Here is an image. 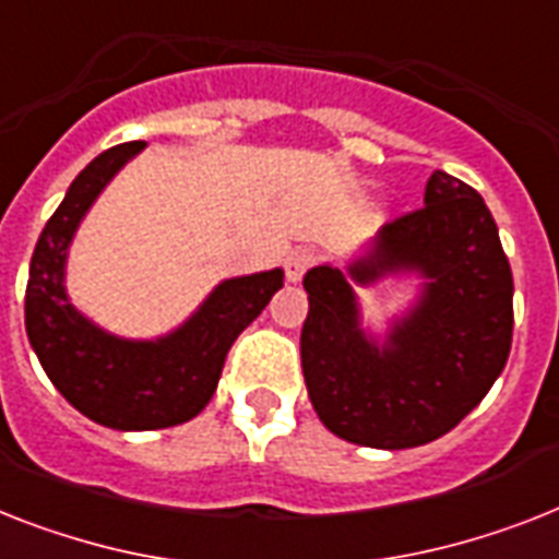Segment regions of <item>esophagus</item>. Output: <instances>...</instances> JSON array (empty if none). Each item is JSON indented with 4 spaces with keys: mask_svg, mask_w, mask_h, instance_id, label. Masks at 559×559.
<instances>
[{
    "mask_svg": "<svg viewBox=\"0 0 559 559\" xmlns=\"http://www.w3.org/2000/svg\"><path fill=\"white\" fill-rule=\"evenodd\" d=\"M312 261H316V252H312V249H295L293 255L287 258V278L293 281V284H298V281L304 278V272L312 266Z\"/></svg>",
    "mask_w": 559,
    "mask_h": 559,
    "instance_id": "esophagus-1",
    "label": "esophagus"
}]
</instances>
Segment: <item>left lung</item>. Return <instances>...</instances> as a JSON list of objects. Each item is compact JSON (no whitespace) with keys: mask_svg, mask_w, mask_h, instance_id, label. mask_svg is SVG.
<instances>
[{"mask_svg":"<svg viewBox=\"0 0 559 559\" xmlns=\"http://www.w3.org/2000/svg\"><path fill=\"white\" fill-rule=\"evenodd\" d=\"M390 274L419 277L420 293L373 334L355 289ZM304 289L307 393L324 428L353 444L402 451L444 437L511 353L514 278L500 233L483 198L444 171L428 177L425 206L384 224L344 270L312 266Z\"/></svg>","mask_w":559,"mask_h":559,"instance_id":"left-lung-1","label":"left lung"}]
</instances>
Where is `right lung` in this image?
<instances>
[{
    "label": "right lung",
    "mask_w": 559,
    "mask_h": 559,
    "mask_svg": "<svg viewBox=\"0 0 559 559\" xmlns=\"http://www.w3.org/2000/svg\"><path fill=\"white\" fill-rule=\"evenodd\" d=\"M146 143H122L85 166L31 258L25 330L53 388L97 425L160 430L194 419L215 393L233 342L284 287V270L221 281L180 326L157 338L108 333L71 304L68 249L103 189Z\"/></svg>",
    "instance_id": "right-lung-1"
}]
</instances>
